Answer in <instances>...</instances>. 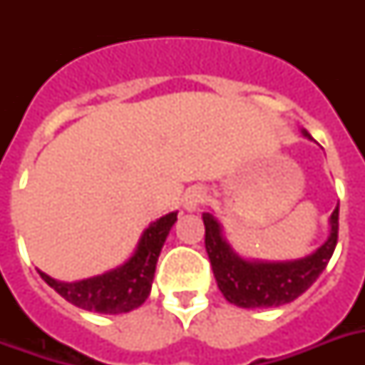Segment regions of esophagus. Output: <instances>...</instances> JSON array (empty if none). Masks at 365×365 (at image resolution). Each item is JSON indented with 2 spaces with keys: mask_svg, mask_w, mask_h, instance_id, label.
<instances>
[{
  "mask_svg": "<svg viewBox=\"0 0 365 365\" xmlns=\"http://www.w3.org/2000/svg\"><path fill=\"white\" fill-rule=\"evenodd\" d=\"M206 191L202 187H191L183 195V208L187 212H197L199 206L205 202Z\"/></svg>",
  "mask_w": 365,
  "mask_h": 365,
  "instance_id": "obj_1",
  "label": "esophagus"
}]
</instances>
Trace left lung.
I'll return each mask as SVG.
<instances>
[{
  "instance_id": "left-lung-1",
  "label": "left lung",
  "mask_w": 365,
  "mask_h": 365,
  "mask_svg": "<svg viewBox=\"0 0 365 365\" xmlns=\"http://www.w3.org/2000/svg\"><path fill=\"white\" fill-rule=\"evenodd\" d=\"M301 134L312 140L303 128ZM202 222L206 227V252L223 297L242 309H267L292 303L317 282L337 244L339 205L329 216L328 239L314 252L297 259L265 261L242 257L225 239L223 225L212 212L202 214Z\"/></svg>"
}]
</instances>
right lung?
I'll return each mask as SVG.
<instances>
[{"label": "right lung", "instance_id": "obj_1", "mask_svg": "<svg viewBox=\"0 0 365 365\" xmlns=\"http://www.w3.org/2000/svg\"><path fill=\"white\" fill-rule=\"evenodd\" d=\"M176 220L178 212H168L149 223L143 229L130 257L115 269H110L102 274L83 278L76 282H62L43 271L37 272L56 294L83 311L100 312V314L130 312L143 305V301L149 297L160 250L165 246L166 237Z\"/></svg>", "mask_w": 365, "mask_h": 365}]
</instances>
